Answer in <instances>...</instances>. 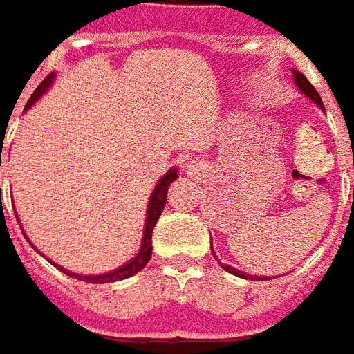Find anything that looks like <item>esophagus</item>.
I'll list each match as a JSON object with an SVG mask.
<instances>
[{
    "label": "esophagus",
    "mask_w": 354,
    "mask_h": 354,
    "mask_svg": "<svg viewBox=\"0 0 354 354\" xmlns=\"http://www.w3.org/2000/svg\"><path fill=\"white\" fill-rule=\"evenodd\" d=\"M187 167H192V165H187Z\"/></svg>",
    "instance_id": "esophagus-1"
}]
</instances>
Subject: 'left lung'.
Listing matches in <instances>:
<instances>
[{"instance_id":"1","label":"left lung","mask_w":354,"mask_h":354,"mask_svg":"<svg viewBox=\"0 0 354 354\" xmlns=\"http://www.w3.org/2000/svg\"><path fill=\"white\" fill-rule=\"evenodd\" d=\"M291 75H293V80H295V86L301 90V94L303 96H306V98L310 100V102H314L316 106L320 107L322 111H324V104H322V98L320 94L316 92V88L312 86L310 82L306 80V77H304L303 73H299L297 69H291ZM212 254H214V258L218 260V256H216V252H214V247H212ZM218 264H221V260H218ZM221 268L225 270V272H229V274L237 275V277H243V279H260V281H264V279H270V277H260V275H252L250 274H245V272H241V270H237V268H233V266L229 264H221ZM274 279V277H272Z\"/></svg>"}]
</instances>
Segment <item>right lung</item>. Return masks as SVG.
Masks as SVG:
<instances>
[{
    "label": "right lung",
    "mask_w": 354,
    "mask_h": 354,
    "mask_svg": "<svg viewBox=\"0 0 354 354\" xmlns=\"http://www.w3.org/2000/svg\"><path fill=\"white\" fill-rule=\"evenodd\" d=\"M53 80H55V73H50L46 79L42 80V84L38 86V88L34 90V94L28 100V104L24 109H30V107L38 102V100L42 98L44 94L51 88V84H53ZM3 148V145H1ZM179 177V169L177 167H171L169 171L163 175L162 179L158 181V185L153 187L152 194H150V201H148V208H146V221H145V231H142V243H140V248H138V252H136L129 262H125L123 266H119L115 270H111V272H106V274H96V275H82V274H75V272H69V270H65L63 266L55 264L53 260L50 258H46L51 266H55L59 272L63 274L71 275V277H75V279H80V281H86V283H113V281H121V279H127V277H131V275L138 274L142 268H145L148 262H150V258H152V233L153 227H156V223H158V219L162 216L163 206H165V201H167V191H169V185H171L175 179ZM15 209V208H13ZM17 216V214H15ZM17 221H19V216H17ZM21 223V221H19ZM23 231V227H21ZM24 239L30 243V247L36 250V252H40L38 248L34 247L32 241L26 237V233H23Z\"/></svg>",
    "instance_id": "1"
}]
</instances>
